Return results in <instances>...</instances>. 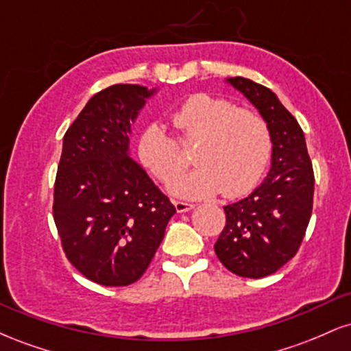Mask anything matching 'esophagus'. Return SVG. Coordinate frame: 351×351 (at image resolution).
Instances as JSON below:
<instances>
[{
    "label": "esophagus",
    "mask_w": 351,
    "mask_h": 351,
    "mask_svg": "<svg viewBox=\"0 0 351 351\" xmlns=\"http://www.w3.org/2000/svg\"><path fill=\"white\" fill-rule=\"evenodd\" d=\"M173 204H175L176 211H178V213H186V211H189V209L195 208V204L186 203V201H178V199L173 201Z\"/></svg>",
    "instance_id": "obj_1"
}]
</instances>
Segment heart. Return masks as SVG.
<instances>
[{
  "label": "heart",
  "mask_w": 351,
  "mask_h": 351,
  "mask_svg": "<svg viewBox=\"0 0 351 351\" xmlns=\"http://www.w3.org/2000/svg\"><path fill=\"white\" fill-rule=\"evenodd\" d=\"M171 125L185 146L199 143V168L171 184L176 196L204 198L223 191L236 198L263 178L271 160L272 134L257 112L228 99L195 94L171 115ZM179 144L162 125L152 123L136 140V156L155 178L170 183L187 164Z\"/></svg>",
  "instance_id": "b5f03b06"
}]
</instances>
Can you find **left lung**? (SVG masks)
<instances>
[{"label": "left lung", "instance_id": "8db88e82", "mask_svg": "<svg viewBox=\"0 0 351 351\" xmlns=\"http://www.w3.org/2000/svg\"><path fill=\"white\" fill-rule=\"evenodd\" d=\"M228 82L267 120L272 167L247 198L224 206L226 226L215 252L236 276L261 279L279 271L299 251L312 216L315 178L304 132L271 88L245 77Z\"/></svg>", "mask_w": 351, "mask_h": 351}]
</instances>
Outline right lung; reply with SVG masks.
<instances>
[{
	"label": "right lung",
	"instance_id": "add662e5",
	"mask_svg": "<svg viewBox=\"0 0 351 351\" xmlns=\"http://www.w3.org/2000/svg\"><path fill=\"white\" fill-rule=\"evenodd\" d=\"M153 90L97 92L64 135L52 215L62 251L95 284H134L150 265L176 209L128 156L130 122Z\"/></svg>",
	"mask_w": 351,
	"mask_h": 351
}]
</instances>
